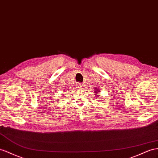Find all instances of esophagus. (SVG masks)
Segmentation results:
<instances>
[{
  "instance_id": "1",
  "label": "esophagus",
  "mask_w": 158,
  "mask_h": 158,
  "mask_svg": "<svg viewBox=\"0 0 158 158\" xmlns=\"http://www.w3.org/2000/svg\"><path fill=\"white\" fill-rule=\"evenodd\" d=\"M76 86H77V88L79 89H82V87H83V85L82 83H78L77 85Z\"/></svg>"
}]
</instances>
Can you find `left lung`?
<instances>
[{
    "label": "left lung",
    "instance_id": "obj_1",
    "mask_svg": "<svg viewBox=\"0 0 158 158\" xmlns=\"http://www.w3.org/2000/svg\"><path fill=\"white\" fill-rule=\"evenodd\" d=\"M99 89H98V88H95V91H94V94H95V95H98V97H99V94H98V92L99 91Z\"/></svg>",
    "mask_w": 158,
    "mask_h": 158
}]
</instances>
